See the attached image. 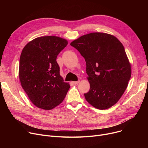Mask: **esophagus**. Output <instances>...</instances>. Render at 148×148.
I'll return each instance as SVG.
<instances>
[{"label":"esophagus","mask_w":148,"mask_h":148,"mask_svg":"<svg viewBox=\"0 0 148 148\" xmlns=\"http://www.w3.org/2000/svg\"><path fill=\"white\" fill-rule=\"evenodd\" d=\"M79 82H80V81L79 80V81H76V82H73L72 83H73L74 84L76 85V84H78L79 83Z\"/></svg>","instance_id":"1"}]
</instances>
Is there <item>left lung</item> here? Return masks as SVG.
Wrapping results in <instances>:
<instances>
[{"instance_id":"1","label":"left lung","mask_w":148,"mask_h":148,"mask_svg":"<svg viewBox=\"0 0 148 148\" xmlns=\"http://www.w3.org/2000/svg\"><path fill=\"white\" fill-rule=\"evenodd\" d=\"M86 63L90 84L85 99L93 107L105 110L114 106L125 91L131 66L122 44L114 36L103 32L84 35L70 44Z\"/></svg>"}]
</instances>
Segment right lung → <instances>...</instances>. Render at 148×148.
Returning a JSON list of instances; mask_svg holds the SVG:
<instances>
[{
  "instance_id": "right-lung-1",
  "label": "right lung",
  "mask_w": 148,
  "mask_h": 148,
  "mask_svg": "<svg viewBox=\"0 0 148 148\" xmlns=\"http://www.w3.org/2000/svg\"><path fill=\"white\" fill-rule=\"evenodd\" d=\"M68 44L56 36L38 37L23 48L20 58L19 79L35 106L50 110L64 99L70 88L60 75L56 58Z\"/></svg>"
}]
</instances>
